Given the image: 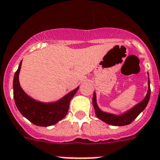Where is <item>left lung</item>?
<instances>
[{"instance_id": "1", "label": "left lung", "mask_w": 160, "mask_h": 160, "mask_svg": "<svg viewBox=\"0 0 160 160\" xmlns=\"http://www.w3.org/2000/svg\"><path fill=\"white\" fill-rule=\"evenodd\" d=\"M148 92H147L146 98L140 103H138V105L135 106L133 108H132L130 111H127L126 113L123 114L121 115H112V114L107 113V112H103V111H101L98 107V105H97L96 94L94 92L93 97H92V104H93V107L95 109V114H96L97 117L100 119L101 120H102L103 122L113 126H123L128 125V124L131 123L134 119L138 117L139 114L146 108V107L148 104V102L150 100V96H151L150 79L148 80Z\"/></svg>"}]
</instances>
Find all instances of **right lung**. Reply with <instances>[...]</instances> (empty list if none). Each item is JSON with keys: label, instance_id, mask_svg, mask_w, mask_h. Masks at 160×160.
<instances>
[{"label": "right lung", "instance_id": "1", "mask_svg": "<svg viewBox=\"0 0 160 160\" xmlns=\"http://www.w3.org/2000/svg\"><path fill=\"white\" fill-rule=\"evenodd\" d=\"M21 65L22 62L14 74L13 83L14 102L20 113L35 125L42 127L53 125L63 119L68 114L70 102L77 92L79 87L56 102L44 103L37 102L28 97L20 87L18 75Z\"/></svg>", "mask_w": 160, "mask_h": 160}]
</instances>
